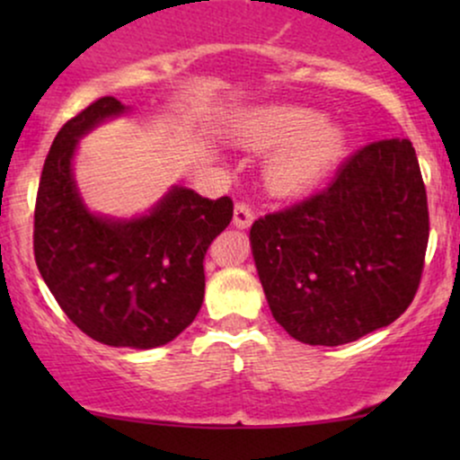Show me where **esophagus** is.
<instances>
[{
  "instance_id": "obj_1",
  "label": "esophagus",
  "mask_w": 460,
  "mask_h": 460,
  "mask_svg": "<svg viewBox=\"0 0 460 460\" xmlns=\"http://www.w3.org/2000/svg\"><path fill=\"white\" fill-rule=\"evenodd\" d=\"M252 220H255L252 209L248 208L246 203H237L234 209V225L237 226V229H248V226L252 225Z\"/></svg>"
}]
</instances>
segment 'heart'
<instances>
[{"label": "heart", "instance_id": "1", "mask_svg": "<svg viewBox=\"0 0 460 460\" xmlns=\"http://www.w3.org/2000/svg\"><path fill=\"white\" fill-rule=\"evenodd\" d=\"M240 140L251 149H273L263 177L277 197H300L329 175L344 151V131L298 105H274L242 125Z\"/></svg>", "mask_w": 460, "mask_h": 460}]
</instances>
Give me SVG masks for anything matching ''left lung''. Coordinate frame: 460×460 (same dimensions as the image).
Listing matches in <instances>:
<instances>
[{
  "label": "left lung",
  "mask_w": 460,
  "mask_h": 460,
  "mask_svg": "<svg viewBox=\"0 0 460 460\" xmlns=\"http://www.w3.org/2000/svg\"><path fill=\"white\" fill-rule=\"evenodd\" d=\"M429 229L411 140L366 145L322 192L252 223L274 320L311 346H341L389 326L420 288Z\"/></svg>",
  "instance_id": "left-lung-1"
}]
</instances>
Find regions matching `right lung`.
I'll return each instance as SVG.
<instances>
[{"mask_svg":"<svg viewBox=\"0 0 460 460\" xmlns=\"http://www.w3.org/2000/svg\"><path fill=\"white\" fill-rule=\"evenodd\" d=\"M125 112L119 99L102 97L58 131L36 194L34 257L79 331L105 346L146 350L197 318L205 252L234 218V200L172 186L149 214H93L77 192L73 155L82 136Z\"/></svg>","mask_w":460,"mask_h":460,"instance_id":"obj_1","label":"right lung"}]
</instances>
